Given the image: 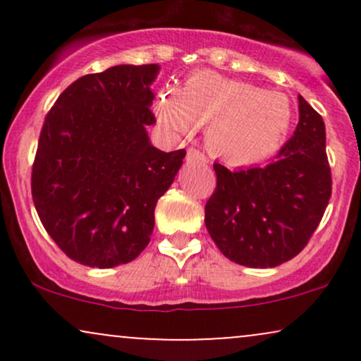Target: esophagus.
Masks as SVG:
<instances>
[{"label":"esophagus","instance_id":"1","mask_svg":"<svg viewBox=\"0 0 361 361\" xmlns=\"http://www.w3.org/2000/svg\"><path fill=\"white\" fill-rule=\"evenodd\" d=\"M186 159L188 161H197V163H205V156L202 154L200 151H197L195 147L188 149V154H186Z\"/></svg>","mask_w":361,"mask_h":361}]
</instances>
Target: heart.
<instances>
[{"mask_svg": "<svg viewBox=\"0 0 361 361\" xmlns=\"http://www.w3.org/2000/svg\"><path fill=\"white\" fill-rule=\"evenodd\" d=\"M156 117L166 130L186 135L207 126L209 152L234 166L256 164L275 156L288 137L293 110L283 93L214 71H197L154 102Z\"/></svg>", "mask_w": 361, "mask_h": 361, "instance_id": "heart-1", "label": "heart"}]
</instances>
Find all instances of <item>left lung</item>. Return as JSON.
Returning <instances> with one entry per match:
<instances>
[{
    "instance_id": "left-lung-1",
    "label": "left lung",
    "mask_w": 361,
    "mask_h": 361,
    "mask_svg": "<svg viewBox=\"0 0 361 361\" xmlns=\"http://www.w3.org/2000/svg\"><path fill=\"white\" fill-rule=\"evenodd\" d=\"M299 123L264 168L231 171L214 163L217 186L205 226L226 258L273 268L307 246L331 198L324 120L299 97Z\"/></svg>"
}]
</instances>
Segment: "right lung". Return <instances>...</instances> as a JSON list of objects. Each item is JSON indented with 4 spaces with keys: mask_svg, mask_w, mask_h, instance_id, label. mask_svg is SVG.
Returning a JSON list of instances; mask_svg holds the SVG:
<instances>
[{
    "mask_svg": "<svg viewBox=\"0 0 361 361\" xmlns=\"http://www.w3.org/2000/svg\"><path fill=\"white\" fill-rule=\"evenodd\" d=\"M157 71V64H120L86 74L45 115L32 198L47 234L76 263L118 267L151 241L157 200L186 154L149 142Z\"/></svg>",
    "mask_w": 361,
    "mask_h": 361,
    "instance_id": "obj_1",
    "label": "right lung"
}]
</instances>
